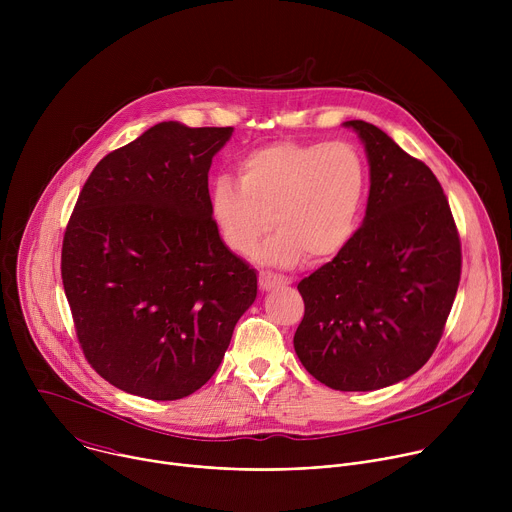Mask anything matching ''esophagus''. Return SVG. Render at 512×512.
<instances>
[{
    "mask_svg": "<svg viewBox=\"0 0 512 512\" xmlns=\"http://www.w3.org/2000/svg\"><path fill=\"white\" fill-rule=\"evenodd\" d=\"M291 279L287 277V275H279V273H271V271H261L259 273V287L263 289V291H269V289H273V287H277V285H285V283H289Z\"/></svg>",
    "mask_w": 512,
    "mask_h": 512,
    "instance_id": "1",
    "label": "esophagus"
}]
</instances>
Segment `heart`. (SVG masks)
Wrapping results in <instances>:
<instances>
[{
	"label": "heart",
	"mask_w": 512,
	"mask_h": 512,
	"mask_svg": "<svg viewBox=\"0 0 512 512\" xmlns=\"http://www.w3.org/2000/svg\"><path fill=\"white\" fill-rule=\"evenodd\" d=\"M239 182L218 176L210 214L223 243L249 257L257 241L263 263L289 267L306 255L326 261L352 241L367 196V168L344 141L283 139L259 145L237 160Z\"/></svg>",
	"instance_id": "1"
}]
</instances>
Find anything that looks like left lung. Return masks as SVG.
I'll return each instance as SVG.
<instances>
[{
  "label": "left lung",
  "instance_id": "1",
  "mask_svg": "<svg viewBox=\"0 0 512 512\" xmlns=\"http://www.w3.org/2000/svg\"><path fill=\"white\" fill-rule=\"evenodd\" d=\"M371 164L367 216L332 261L298 283L294 348L336 391H375L417 373L440 342L462 273L442 184L379 127L346 121Z\"/></svg>",
  "mask_w": 512,
  "mask_h": 512
}]
</instances>
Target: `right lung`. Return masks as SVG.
Here are the masks:
<instances>
[{
  "label": "right lung",
  "instance_id": "add662e5",
  "mask_svg": "<svg viewBox=\"0 0 512 512\" xmlns=\"http://www.w3.org/2000/svg\"><path fill=\"white\" fill-rule=\"evenodd\" d=\"M233 127L158 123L87 178L60 273L81 350L117 389L198 391L257 298V273L218 237L208 170Z\"/></svg>",
  "mask_w": 512,
  "mask_h": 512
}]
</instances>
